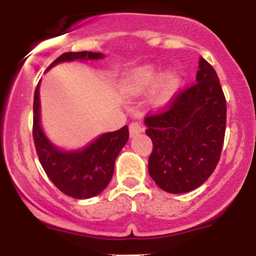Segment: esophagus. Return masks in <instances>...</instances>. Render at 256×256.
Returning <instances> with one entry per match:
<instances>
[{"label":"esophagus","instance_id":"esophagus-1","mask_svg":"<svg viewBox=\"0 0 256 256\" xmlns=\"http://www.w3.org/2000/svg\"><path fill=\"white\" fill-rule=\"evenodd\" d=\"M141 132H144V126H142L141 124L136 123V122L130 123V137H136V136L138 134V133H141Z\"/></svg>","mask_w":256,"mask_h":256}]
</instances>
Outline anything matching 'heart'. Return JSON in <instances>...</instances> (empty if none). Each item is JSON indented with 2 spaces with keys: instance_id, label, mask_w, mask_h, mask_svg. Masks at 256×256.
Returning a JSON list of instances; mask_svg holds the SVG:
<instances>
[{
  "instance_id": "heart-1",
  "label": "heart",
  "mask_w": 256,
  "mask_h": 256,
  "mask_svg": "<svg viewBox=\"0 0 256 256\" xmlns=\"http://www.w3.org/2000/svg\"><path fill=\"white\" fill-rule=\"evenodd\" d=\"M180 84L177 73L168 72L162 76L160 68L155 65H142L130 70L122 82V91L130 97L151 94V104L155 108H165L173 100Z\"/></svg>"
}]
</instances>
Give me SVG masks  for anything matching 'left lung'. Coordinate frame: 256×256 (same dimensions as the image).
<instances>
[{
  "label": "left lung",
  "mask_w": 256,
  "mask_h": 256,
  "mask_svg": "<svg viewBox=\"0 0 256 256\" xmlns=\"http://www.w3.org/2000/svg\"><path fill=\"white\" fill-rule=\"evenodd\" d=\"M144 124L154 144L148 173L156 184L169 194L200 187L216 169L224 141L226 98L214 68L200 58L195 84Z\"/></svg>",
  "instance_id": "1"
}]
</instances>
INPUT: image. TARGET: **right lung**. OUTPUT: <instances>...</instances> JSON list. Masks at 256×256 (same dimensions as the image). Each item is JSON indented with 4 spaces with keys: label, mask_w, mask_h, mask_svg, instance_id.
Returning a JSON list of instances; mask_svg holds the SVG:
<instances>
[{
    "label": "right lung",
    "mask_w": 256,
    "mask_h": 256,
    "mask_svg": "<svg viewBox=\"0 0 256 256\" xmlns=\"http://www.w3.org/2000/svg\"><path fill=\"white\" fill-rule=\"evenodd\" d=\"M104 58L105 55L100 52H66L58 56L47 70L61 62L96 61ZM40 82L36 88L33 104V138L40 165L62 194L80 200L94 198L112 180L115 160L130 138L128 126L97 136L80 148H58L47 137L40 124Z\"/></svg>",
    "instance_id": "add662e5"
}]
</instances>
